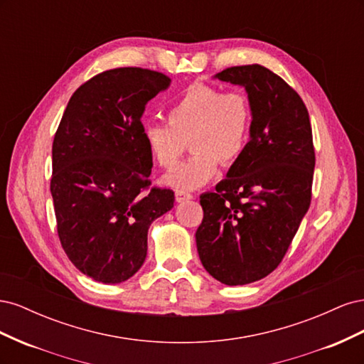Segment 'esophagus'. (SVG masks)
Instances as JSON below:
<instances>
[{
    "label": "esophagus",
    "instance_id": "1",
    "mask_svg": "<svg viewBox=\"0 0 364 364\" xmlns=\"http://www.w3.org/2000/svg\"><path fill=\"white\" fill-rule=\"evenodd\" d=\"M174 197H176V202L182 203V202H186V200L193 199V194L188 193V191H185V190H176Z\"/></svg>",
    "mask_w": 364,
    "mask_h": 364
}]
</instances>
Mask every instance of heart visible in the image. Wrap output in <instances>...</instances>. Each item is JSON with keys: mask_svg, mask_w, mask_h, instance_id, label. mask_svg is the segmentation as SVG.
Masks as SVG:
<instances>
[{"mask_svg": "<svg viewBox=\"0 0 364 364\" xmlns=\"http://www.w3.org/2000/svg\"><path fill=\"white\" fill-rule=\"evenodd\" d=\"M167 123L144 126L142 138L151 159L174 170L190 142L193 156L167 178L176 188L194 190L214 178L218 162L228 167L243 155L252 134L253 107L247 92L194 83L167 107Z\"/></svg>", "mask_w": 364, "mask_h": 364, "instance_id": "heart-1", "label": "heart"}]
</instances>
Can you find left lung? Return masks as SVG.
<instances>
[{"label": "left lung", "instance_id": "obj_1", "mask_svg": "<svg viewBox=\"0 0 364 364\" xmlns=\"http://www.w3.org/2000/svg\"><path fill=\"white\" fill-rule=\"evenodd\" d=\"M215 77L246 87L253 124L228 178L200 196L203 220L196 243L213 278L245 285L279 266L310 208L313 132L299 94L262 65L230 67Z\"/></svg>", "mask_w": 364, "mask_h": 364}]
</instances>
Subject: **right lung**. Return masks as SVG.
<instances>
[{"instance_id": "right-lung-1", "label": "right lung", "mask_w": 364, "mask_h": 364, "mask_svg": "<svg viewBox=\"0 0 364 364\" xmlns=\"http://www.w3.org/2000/svg\"><path fill=\"white\" fill-rule=\"evenodd\" d=\"M168 85V75L151 70L103 71L77 87L54 135L58 235L74 266L98 282L134 277L147 257L149 226L173 208L171 190L150 186L141 121Z\"/></svg>"}]
</instances>
